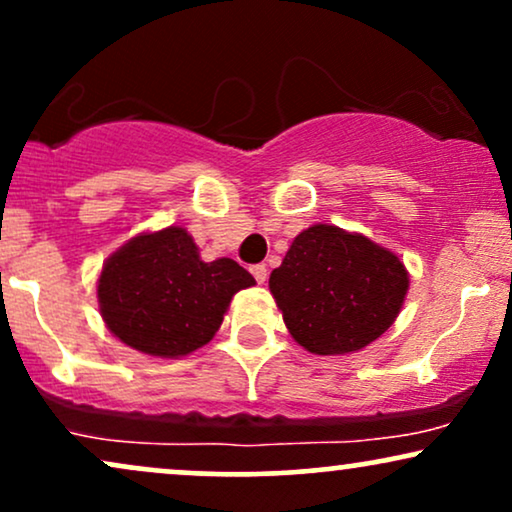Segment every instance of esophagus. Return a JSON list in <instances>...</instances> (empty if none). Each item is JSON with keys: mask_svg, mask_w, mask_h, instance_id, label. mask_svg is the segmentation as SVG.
<instances>
[{"mask_svg": "<svg viewBox=\"0 0 512 512\" xmlns=\"http://www.w3.org/2000/svg\"><path fill=\"white\" fill-rule=\"evenodd\" d=\"M250 274L255 276V281H257V283H264V281H267V267H264V264H252V267H250Z\"/></svg>", "mask_w": 512, "mask_h": 512, "instance_id": "1", "label": "esophagus"}]
</instances>
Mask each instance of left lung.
Instances as JSON below:
<instances>
[{
	"mask_svg": "<svg viewBox=\"0 0 512 512\" xmlns=\"http://www.w3.org/2000/svg\"><path fill=\"white\" fill-rule=\"evenodd\" d=\"M269 290L297 345L328 357L359 352L392 326L409 274L371 238L314 224L271 271Z\"/></svg>",
	"mask_w": 512,
	"mask_h": 512,
	"instance_id": "left-lung-1",
	"label": "left lung"
}]
</instances>
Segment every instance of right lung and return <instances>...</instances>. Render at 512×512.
<instances>
[{
    "label": "right lung",
    "instance_id": "obj_1",
    "mask_svg": "<svg viewBox=\"0 0 512 512\" xmlns=\"http://www.w3.org/2000/svg\"><path fill=\"white\" fill-rule=\"evenodd\" d=\"M255 283L241 264L200 260L181 226L141 234L113 252L99 276L108 331L137 352L177 359L208 345L238 290Z\"/></svg>",
    "mask_w": 512,
    "mask_h": 512
}]
</instances>
